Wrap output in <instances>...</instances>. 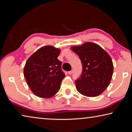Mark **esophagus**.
<instances>
[{"label": "esophagus", "mask_w": 132, "mask_h": 132, "mask_svg": "<svg viewBox=\"0 0 132 132\" xmlns=\"http://www.w3.org/2000/svg\"><path fill=\"white\" fill-rule=\"evenodd\" d=\"M73 73V70H70V71H69V72H68L69 75H71Z\"/></svg>", "instance_id": "34e87169"}]
</instances>
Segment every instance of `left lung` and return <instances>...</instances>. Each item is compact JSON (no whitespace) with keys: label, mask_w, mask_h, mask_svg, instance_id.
I'll return each mask as SVG.
<instances>
[{"label":"left lung","mask_w":132,"mask_h":132,"mask_svg":"<svg viewBox=\"0 0 132 132\" xmlns=\"http://www.w3.org/2000/svg\"><path fill=\"white\" fill-rule=\"evenodd\" d=\"M71 50L79 56L82 71L76 80V89L86 97H97L104 92L110 84L113 65L110 56L104 49L93 42L73 46Z\"/></svg>","instance_id":"left-lung-1"}]
</instances>
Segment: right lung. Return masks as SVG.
I'll return each instance as SVG.
<instances>
[{
	"label": "right lung",
	"mask_w": 132,
	"mask_h": 132,
	"mask_svg": "<svg viewBox=\"0 0 132 132\" xmlns=\"http://www.w3.org/2000/svg\"><path fill=\"white\" fill-rule=\"evenodd\" d=\"M61 50L51 45L39 48L27 61L24 76L29 88L35 95L42 98L52 97L61 88L65 75L57 59Z\"/></svg>",
	"instance_id": "obj_1"
}]
</instances>
